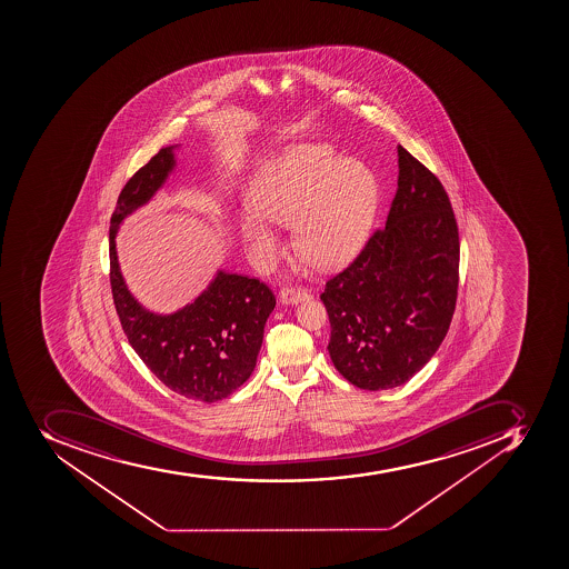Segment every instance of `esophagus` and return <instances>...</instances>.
I'll use <instances>...</instances> for the list:
<instances>
[{
    "label": "esophagus",
    "instance_id": "obj_1",
    "mask_svg": "<svg viewBox=\"0 0 569 569\" xmlns=\"http://www.w3.org/2000/svg\"><path fill=\"white\" fill-rule=\"evenodd\" d=\"M308 297V291L305 288L287 287L279 291V302L281 305H299Z\"/></svg>",
    "mask_w": 569,
    "mask_h": 569
}]
</instances>
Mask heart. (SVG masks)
Instances as JSON below:
<instances>
[{"instance_id":"obj_1","label":"heart","mask_w":569,"mask_h":569,"mask_svg":"<svg viewBox=\"0 0 569 569\" xmlns=\"http://www.w3.org/2000/svg\"><path fill=\"white\" fill-rule=\"evenodd\" d=\"M238 220L240 234L261 264L281 250L273 223L296 226L297 249L308 263L337 268L366 240L378 208V182L366 162L328 143L282 148L259 164Z\"/></svg>"}]
</instances>
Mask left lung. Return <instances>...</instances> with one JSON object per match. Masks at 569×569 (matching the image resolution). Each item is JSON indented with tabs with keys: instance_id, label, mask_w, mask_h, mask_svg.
Returning <instances> with one entry per match:
<instances>
[{
	"instance_id": "8db88e82",
	"label": "left lung",
	"mask_w": 569,
	"mask_h": 569,
	"mask_svg": "<svg viewBox=\"0 0 569 569\" xmlns=\"http://www.w3.org/2000/svg\"><path fill=\"white\" fill-rule=\"evenodd\" d=\"M398 156L385 229L320 296L333 366L372 392L407 383L433 358L457 305L460 241L448 193L401 144Z\"/></svg>"
}]
</instances>
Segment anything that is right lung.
<instances>
[{"label": "right lung", "mask_w": 569, "mask_h": 569, "mask_svg": "<svg viewBox=\"0 0 569 569\" xmlns=\"http://www.w3.org/2000/svg\"><path fill=\"white\" fill-rule=\"evenodd\" d=\"M176 148H161L118 197L109 229L112 299L121 328L144 366L173 392L214 402L231 396L252 375L276 297L264 282L226 270H218L193 302L170 315L148 311L130 293L116 254V232L167 182L176 168Z\"/></svg>", "instance_id": "obj_1"}]
</instances>
